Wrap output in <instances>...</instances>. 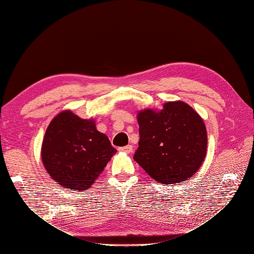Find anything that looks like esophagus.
Returning <instances> with one entry per match:
<instances>
[{"mask_svg":"<svg viewBox=\"0 0 254 254\" xmlns=\"http://www.w3.org/2000/svg\"><path fill=\"white\" fill-rule=\"evenodd\" d=\"M119 150L124 151L126 153H130V152H132V145H127V146H124V147H120Z\"/></svg>","mask_w":254,"mask_h":254,"instance_id":"obj_1","label":"esophagus"}]
</instances>
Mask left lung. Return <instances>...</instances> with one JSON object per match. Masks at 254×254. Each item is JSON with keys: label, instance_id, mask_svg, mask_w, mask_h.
<instances>
[{"label": "left lung", "instance_id": "obj_1", "mask_svg": "<svg viewBox=\"0 0 254 254\" xmlns=\"http://www.w3.org/2000/svg\"><path fill=\"white\" fill-rule=\"evenodd\" d=\"M136 119L140 141L133 159L152 179L168 186L196 174L207 147L205 124L196 110L175 101L161 110H140Z\"/></svg>", "mask_w": 254, "mask_h": 254}]
</instances>
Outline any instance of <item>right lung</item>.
I'll list each match as a JSON object with an SVG mask.
<instances>
[{
    "label": "right lung",
    "mask_w": 254,
    "mask_h": 254,
    "mask_svg": "<svg viewBox=\"0 0 254 254\" xmlns=\"http://www.w3.org/2000/svg\"><path fill=\"white\" fill-rule=\"evenodd\" d=\"M115 152L93 119H80L71 110L51 121L41 146L42 163L51 178L75 190L92 187Z\"/></svg>",
    "instance_id": "obj_1"
}]
</instances>
